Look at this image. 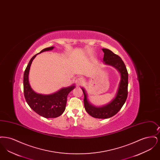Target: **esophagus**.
I'll use <instances>...</instances> for the list:
<instances>
[{
	"mask_svg": "<svg viewBox=\"0 0 160 160\" xmlns=\"http://www.w3.org/2000/svg\"><path fill=\"white\" fill-rule=\"evenodd\" d=\"M83 82L84 79L82 77H78L76 80V83L77 85H81L83 83Z\"/></svg>",
	"mask_w": 160,
	"mask_h": 160,
	"instance_id": "obj_1",
	"label": "esophagus"
}]
</instances>
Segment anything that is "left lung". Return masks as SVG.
I'll return each instance as SVG.
<instances>
[{"instance_id":"1","label":"left lung","mask_w":160,"mask_h":160,"mask_svg":"<svg viewBox=\"0 0 160 160\" xmlns=\"http://www.w3.org/2000/svg\"><path fill=\"white\" fill-rule=\"evenodd\" d=\"M102 50L104 53L103 58L104 63L113 67L121 73V81L115 98L106 106L98 107L93 106L89 102L84 89L82 88V89L84 97V108L87 113L95 118L107 119L116 114L126 101L128 96V74L124 62L118 55L107 48H102Z\"/></svg>"}]
</instances>
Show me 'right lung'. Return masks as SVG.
Masks as SVG:
<instances>
[{"mask_svg": "<svg viewBox=\"0 0 160 160\" xmlns=\"http://www.w3.org/2000/svg\"><path fill=\"white\" fill-rule=\"evenodd\" d=\"M53 48L54 47L46 48L39 53L52 50ZM38 54L31 58L24 71L23 76L24 95L28 105L39 115L46 118H57L65 111L67 96L69 93L74 89L75 86L72 85L68 88H62L59 91L50 95L39 94L33 91L29 82V72L31 63Z\"/></svg>", "mask_w": 160, "mask_h": 160, "instance_id": "right-lung-1", "label": "right lung"}]
</instances>
